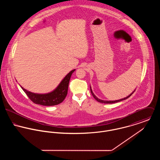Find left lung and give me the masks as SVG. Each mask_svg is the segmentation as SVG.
Wrapping results in <instances>:
<instances>
[{"mask_svg": "<svg viewBox=\"0 0 160 160\" xmlns=\"http://www.w3.org/2000/svg\"><path fill=\"white\" fill-rule=\"evenodd\" d=\"M90 88H91V92L92 95H93V97H94V98L97 101V102H100V103H117V102H121V101H122V100H126V99H127V98H128L134 92V91H136V89L134 91L132 92L131 93H130L128 96H127L126 97H124V98H121V99H119V100H101V99H99L98 97H96V95L93 93V92H92V90L91 87V86H90Z\"/></svg>", "mask_w": 160, "mask_h": 160, "instance_id": "8db88e82", "label": "left lung"}]
</instances>
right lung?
I'll list each match as a JSON object with an SVG mask.
<instances>
[{
	"label": "right lung",
	"mask_w": 160,
	"mask_h": 160,
	"mask_svg": "<svg viewBox=\"0 0 160 160\" xmlns=\"http://www.w3.org/2000/svg\"><path fill=\"white\" fill-rule=\"evenodd\" d=\"M76 69L71 70L62 80L58 86L52 92L46 93H37L27 91L20 85L28 97L35 103L44 106H53L62 103L65 98L68 89L71 76Z\"/></svg>",
	"instance_id": "right-lung-1"
}]
</instances>
